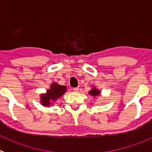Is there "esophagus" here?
I'll return each mask as SVG.
<instances>
[{"label": "esophagus", "instance_id": "esophagus-1", "mask_svg": "<svg viewBox=\"0 0 152 152\" xmlns=\"http://www.w3.org/2000/svg\"><path fill=\"white\" fill-rule=\"evenodd\" d=\"M79 91V88H78V87L74 88V91H75V92H77V91Z\"/></svg>", "mask_w": 152, "mask_h": 152}]
</instances>
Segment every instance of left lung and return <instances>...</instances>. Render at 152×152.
<instances>
[{"label":"left lung","instance_id":"1","mask_svg":"<svg viewBox=\"0 0 152 152\" xmlns=\"http://www.w3.org/2000/svg\"><path fill=\"white\" fill-rule=\"evenodd\" d=\"M100 91L98 89H96L95 87H94V88L89 91V94L92 95L93 96H96L97 95H100Z\"/></svg>","mask_w":152,"mask_h":152}]
</instances>
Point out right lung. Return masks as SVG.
Listing matches in <instances>:
<instances>
[{
  "mask_svg": "<svg viewBox=\"0 0 152 152\" xmlns=\"http://www.w3.org/2000/svg\"><path fill=\"white\" fill-rule=\"evenodd\" d=\"M67 88L65 86H61L57 83H53L50 87V89L47 90L46 93L40 96V102L44 107H49L52 102L56 101L57 99L61 97L66 92Z\"/></svg>",
  "mask_w": 152,
  "mask_h": 152,
  "instance_id": "1",
  "label": "right lung"
}]
</instances>
